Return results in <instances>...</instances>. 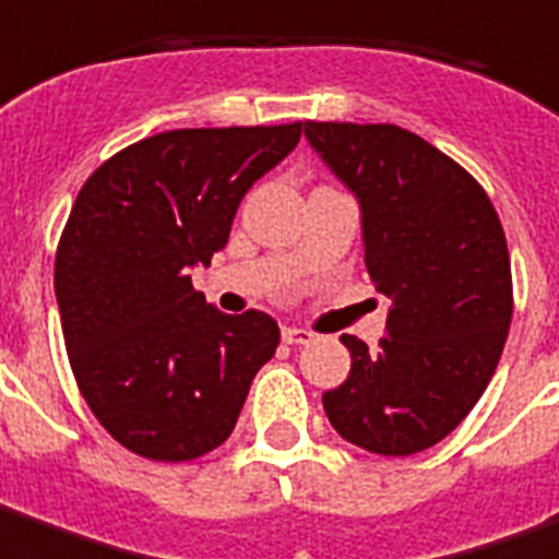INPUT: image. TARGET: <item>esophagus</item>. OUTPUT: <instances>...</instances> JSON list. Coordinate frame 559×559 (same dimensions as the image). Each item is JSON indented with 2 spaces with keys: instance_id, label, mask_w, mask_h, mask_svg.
I'll use <instances>...</instances> for the list:
<instances>
[{
  "instance_id": "obj_1",
  "label": "esophagus",
  "mask_w": 559,
  "mask_h": 559,
  "mask_svg": "<svg viewBox=\"0 0 559 559\" xmlns=\"http://www.w3.org/2000/svg\"><path fill=\"white\" fill-rule=\"evenodd\" d=\"M283 341H286V344L301 346V344H310V341H313V334H310L307 329H283Z\"/></svg>"
}]
</instances>
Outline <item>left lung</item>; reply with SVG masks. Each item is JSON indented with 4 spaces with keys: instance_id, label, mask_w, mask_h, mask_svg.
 Here are the masks:
<instances>
[{
    "instance_id": "left-lung-1",
    "label": "left lung",
    "mask_w": 559,
    "mask_h": 559,
    "mask_svg": "<svg viewBox=\"0 0 559 559\" xmlns=\"http://www.w3.org/2000/svg\"><path fill=\"white\" fill-rule=\"evenodd\" d=\"M304 136L359 198L365 267L392 301L377 353L353 334V368L322 395L349 444L411 456L478 404L506 346L514 292L502 222L453 157L395 124L304 121Z\"/></svg>"
}]
</instances>
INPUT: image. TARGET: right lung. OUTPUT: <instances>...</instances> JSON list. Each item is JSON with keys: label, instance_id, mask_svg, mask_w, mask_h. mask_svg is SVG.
Wrapping results in <instances>:
<instances>
[{"label": "right lung", "instance_id": "add662e5", "mask_svg": "<svg viewBox=\"0 0 559 559\" xmlns=\"http://www.w3.org/2000/svg\"><path fill=\"white\" fill-rule=\"evenodd\" d=\"M301 127L167 130L81 185L53 261L63 341L87 407L136 456L188 463L225 444L276 353L267 313H218L188 267L225 249L240 200Z\"/></svg>", "mask_w": 559, "mask_h": 559}]
</instances>
